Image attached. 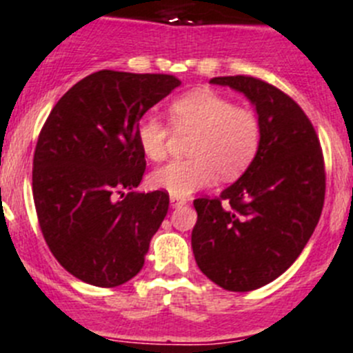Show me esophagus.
<instances>
[{"mask_svg": "<svg viewBox=\"0 0 353 353\" xmlns=\"http://www.w3.org/2000/svg\"><path fill=\"white\" fill-rule=\"evenodd\" d=\"M186 204V200L184 199H177V196H170V205L172 208H181V205Z\"/></svg>", "mask_w": 353, "mask_h": 353, "instance_id": "34e87169", "label": "esophagus"}]
</instances>
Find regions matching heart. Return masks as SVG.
Listing matches in <instances>:
<instances>
[{"label":"heart","instance_id":"obj_1","mask_svg":"<svg viewBox=\"0 0 353 353\" xmlns=\"http://www.w3.org/2000/svg\"><path fill=\"white\" fill-rule=\"evenodd\" d=\"M170 125L177 132H193L190 158L174 160L149 176L153 188L170 196H188L221 179H234L250 167L260 145V121L253 110L211 90L188 91L169 105ZM169 130L154 116L137 125V144L148 160L160 161L167 154Z\"/></svg>","mask_w":353,"mask_h":353}]
</instances>
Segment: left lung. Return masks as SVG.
Wrapping results in <instances>:
<instances>
[{"mask_svg":"<svg viewBox=\"0 0 353 353\" xmlns=\"http://www.w3.org/2000/svg\"><path fill=\"white\" fill-rule=\"evenodd\" d=\"M209 82L243 93L262 133L243 176L220 199L193 202V255L218 287L250 292L283 274L315 230L325 196L322 149L303 109L274 85L244 75Z\"/></svg>","mask_w":353,"mask_h":353,"instance_id":"obj_1","label":"left lung"}]
</instances>
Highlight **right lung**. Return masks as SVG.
Here are the masks:
<instances>
[{"mask_svg":"<svg viewBox=\"0 0 353 353\" xmlns=\"http://www.w3.org/2000/svg\"><path fill=\"white\" fill-rule=\"evenodd\" d=\"M179 84L174 75L100 70L63 94L40 132L33 158L38 223L56 260L85 283L119 287L144 265L169 193L132 192L145 170L137 125Z\"/></svg>","mask_w":353,"mask_h":353,"instance_id":"right-lung-1","label":"right lung"}]
</instances>
